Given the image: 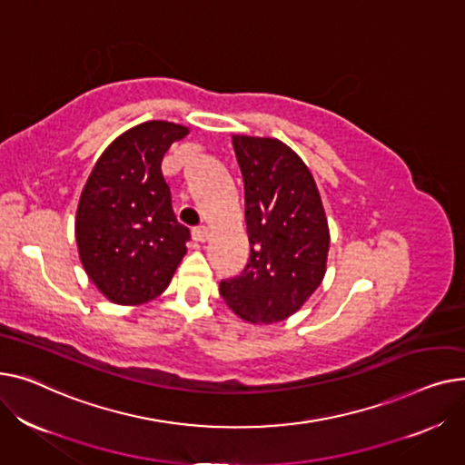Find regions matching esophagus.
<instances>
[{
  "mask_svg": "<svg viewBox=\"0 0 465 465\" xmlns=\"http://www.w3.org/2000/svg\"><path fill=\"white\" fill-rule=\"evenodd\" d=\"M191 236H193V240L195 242H206L208 240V229L206 227H197V229H193V232H191Z\"/></svg>",
  "mask_w": 465,
  "mask_h": 465,
  "instance_id": "1",
  "label": "esophagus"
}]
</instances>
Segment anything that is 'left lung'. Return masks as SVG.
I'll list each match as a JSON object with an SVG mask.
<instances>
[{
  "instance_id": "obj_1",
  "label": "left lung",
  "mask_w": 465,
  "mask_h": 465,
  "mask_svg": "<svg viewBox=\"0 0 465 465\" xmlns=\"http://www.w3.org/2000/svg\"><path fill=\"white\" fill-rule=\"evenodd\" d=\"M232 148L252 253L240 276L220 283V292L240 319L280 322L302 308L324 278L329 222L310 169L287 144L232 134Z\"/></svg>"
}]
</instances>
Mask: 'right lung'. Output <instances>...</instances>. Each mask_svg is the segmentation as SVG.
I'll return each mask as SVG.
<instances>
[{"mask_svg":"<svg viewBox=\"0 0 465 465\" xmlns=\"http://www.w3.org/2000/svg\"><path fill=\"white\" fill-rule=\"evenodd\" d=\"M187 127L152 120L122 133L82 189L74 236L88 278L114 304L141 306L165 291L185 255L161 161Z\"/></svg>","mask_w":465,"mask_h":465,"instance_id":"obj_1","label":"right lung"}]
</instances>
